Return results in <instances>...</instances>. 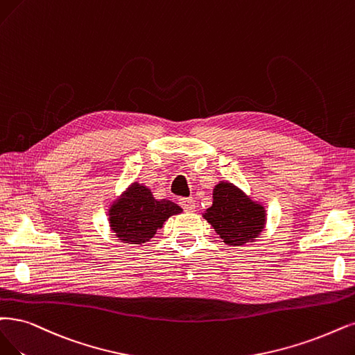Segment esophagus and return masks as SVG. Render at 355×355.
<instances>
[{"label": "esophagus", "instance_id": "obj_1", "mask_svg": "<svg viewBox=\"0 0 355 355\" xmlns=\"http://www.w3.org/2000/svg\"><path fill=\"white\" fill-rule=\"evenodd\" d=\"M180 205H181L182 209H184L186 212H193L194 209H196V203H194V200H193L191 198L181 199V200H180Z\"/></svg>", "mask_w": 355, "mask_h": 355}]
</instances>
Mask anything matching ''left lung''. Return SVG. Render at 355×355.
I'll use <instances>...</instances> for the list:
<instances>
[{
	"label": "left lung",
	"instance_id": "left-lung-1",
	"mask_svg": "<svg viewBox=\"0 0 355 355\" xmlns=\"http://www.w3.org/2000/svg\"><path fill=\"white\" fill-rule=\"evenodd\" d=\"M205 219L228 245L252 243L265 225L263 207L256 205L230 182H219L214 190V205Z\"/></svg>",
	"mask_w": 355,
	"mask_h": 355
}]
</instances>
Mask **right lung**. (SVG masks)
I'll return each mask as SVG.
<instances>
[{
  "instance_id": "add662e5",
  "label": "right lung",
  "mask_w": 355,
  "mask_h": 355,
  "mask_svg": "<svg viewBox=\"0 0 355 355\" xmlns=\"http://www.w3.org/2000/svg\"><path fill=\"white\" fill-rule=\"evenodd\" d=\"M182 209L171 200H155L149 189L135 182L110 211L111 228L121 241H149L164 222Z\"/></svg>"
}]
</instances>
